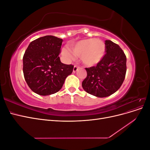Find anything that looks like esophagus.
I'll return each instance as SVG.
<instances>
[{"label": "esophagus", "mask_w": 150, "mask_h": 150, "mask_svg": "<svg viewBox=\"0 0 150 150\" xmlns=\"http://www.w3.org/2000/svg\"><path fill=\"white\" fill-rule=\"evenodd\" d=\"M78 68H79V67L77 66V65H75L74 66V68H73V72H76V71H77V70L78 69Z\"/></svg>", "instance_id": "esophagus-1"}]
</instances>
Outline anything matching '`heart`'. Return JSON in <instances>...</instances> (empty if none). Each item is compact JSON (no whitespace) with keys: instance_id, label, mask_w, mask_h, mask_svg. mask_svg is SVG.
Listing matches in <instances>:
<instances>
[{"instance_id":"1","label":"heart","mask_w":150,"mask_h":150,"mask_svg":"<svg viewBox=\"0 0 150 150\" xmlns=\"http://www.w3.org/2000/svg\"><path fill=\"white\" fill-rule=\"evenodd\" d=\"M70 50L64 48L62 54L67 59H72L74 54L80 56L81 61L88 66L96 65L103 58L106 46L102 40L95 39H86L69 44Z\"/></svg>"}]
</instances>
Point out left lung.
<instances>
[{
  "label": "left lung",
  "instance_id": "1",
  "mask_svg": "<svg viewBox=\"0 0 150 150\" xmlns=\"http://www.w3.org/2000/svg\"><path fill=\"white\" fill-rule=\"evenodd\" d=\"M106 51L96 66L85 68L87 77L82 83L84 90L99 98L110 96L120 89L126 72V57L118 45L105 40Z\"/></svg>",
  "mask_w": 150,
  "mask_h": 150
}]
</instances>
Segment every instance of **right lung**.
Listing matches in <instances>:
<instances>
[{"label":"right lung","instance_id":"right-lung-1","mask_svg":"<svg viewBox=\"0 0 150 150\" xmlns=\"http://www.w3.org/2000/svg\"><path fill=\"white\" fill-rule=\"evenodd\" d=\"M63 40L46 35L32 41L23 56V73L27 84L36 94L47 96L59 91L74 66L65 64L59 55Z\"/></svg>","mask_w":150,"mask_h":150}]
</instances>
